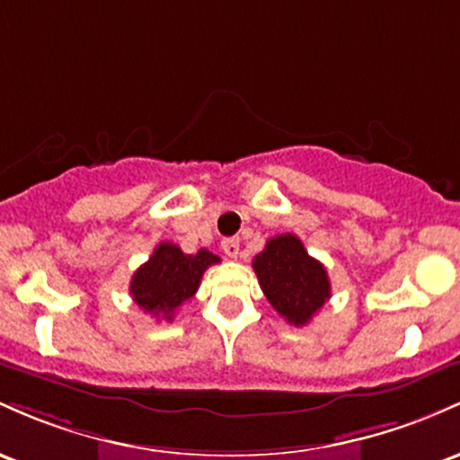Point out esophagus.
<instances>
[{
    "instance_id": "34e87169",
    "label": "esophagus",
    "mask_w": 460,
    "mask_h": 460,
    "mask_svg": "<svg viewBox=\"0 0 460 460\" xmlns=\"http://www.w3.org/2000/svg\"><path fill=\"white\" fill-rule=\"evenodd\" d=\"M222 251L229 257H238L240 253V240L238 238H225L222 240Z\"/></svg>"
}]
</instances>
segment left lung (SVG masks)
<instances>
[{
	"label": "left lung",
	"instance_id": "obj_1",
	"mask_svg": "<svg viewBox=\"0 0 460 460\" xmlns=\"http://www.w3.org/2000/svg\"><path fill=\"white\" fill-rule=\"evenodd\" d=\"M253 270L269 304L290 325H305L332 296L330 277L319 260L307 255L295 234H281L266 242L255 255Z\"/></svg>",
	"mask_w": 460,
	"mask_h": 460
}]
</instances>
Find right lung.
Returning a JSON list of instances; mask_svg holds the SVG:
<instances>
[{
    "label": "right lung",
    "instance_id": "obj_1",
    "mask_svg": "<svg viewBox=\"0 0 460 460\" xmlns=\"http://www.w3.org/2000/svg\"><path fill=\"white\" fill-rule=\"evenodd\" d=\"M218 261L207 249L188 255L172 242H161L130 279V295L144 312L172 321L174 312L196 295L203 272Z\"/></svg>",
    "mask_w": 460,
    "mask_h": 460
}]
</instances>
